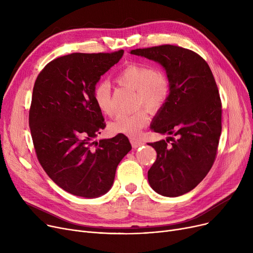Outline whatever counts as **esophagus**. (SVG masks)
Listing matches in <instances>:
<instances>
[{
    "instance_id": "34e87169",
    "label": "esophagus",
    "mask_w": 253,
    "mask_h": 253,
    "mask_svg": "<svg viewBox=\"0 0 253 253\" xmlns=\"http://www.w3.org/2000/svg\"><path fill=\"white\" fill-rule=\"evenodd\" d=\"M130 141H131L132 147H133L134 149H137V148H139V147H141V145L144 144V141H142L140 139H137V138H131Z\"/></svg>"
}]
</instances>
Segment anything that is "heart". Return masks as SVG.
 <instances>
[{"mask_svg": "<svg viewBox=\"0 0 253 253\" xmlns=\"http://www.w3.org/2000/svg\"><path fill=\"white\" fill-rule=\"evenodd\" d=\"M115 79L120 85L135 90L136 105H143L151 112L160 110L171 92L168 75L162 70H154L148 63L129 62L116 75ZM92 96L102 114L108 116L114 114L111 86L108 82H99L93 87ZM148 121V114L142 109L131 114H118L109 123V130L112 133L134 136Z\"/></svg>", "mask_w": 253, "mask_h": 253, "instance_id": "obj_1", "label": "heart"}]
</instances>
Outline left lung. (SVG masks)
<instances>
[{
    "mask_svg": "<svg viewBox=\"0 0 253 253\" xmlns=\"http://www.w3.org/2000/svg\"><path fill=\"white\" fill-rule=\"evenodd\" d=\"M131 54L160 63L171 92L151 129L169 136L151 142L157 159L148 171L158 194L178 197L192 191L213 165L221 133V100L208 63L198 53L176 45L135 49Z\"/></svg>",
    "mask_w": 253,
    "mask_h": 253,
    "instance_id": "8db88e82",
    "label": "left lung"
}]
</instances>
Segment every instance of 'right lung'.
<instances>
[{"label": "right lung", "mask_w": 253, "mask_h": 253, "mask_svg": "<svg viewBox=\"0 0 253 253\" xmlns=\"http://www.w3.org/2000/svg\"><path fill=\"white\" fill-rule=\"evenodd\" d=\"M123 53L60 56L35 82L29 124L37 158L48 176L75 196L96 198L109 192L118 164L132 149L122 133L93 141L105 127L93 87Z\"/></svg>", "instance_id": "add662e5"}]
</instances>
